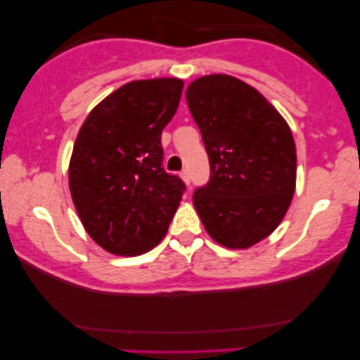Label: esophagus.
I'll return each instance as SVG.
<instances>
[{
  "mask_svg": "<svg viewBox=\"0 0 360 360\" xmlns=\"http://www.w3.org/2000/svg\"><path fill=\"white\" fill-rule=\"evenodd\" d=\"M180 176H181V180H184L186 185H190V172L188 170L180 172Z\"/></svg>",
  "mask_w": 360,
  "mask_h": 360,
  "instance_id": "34e87169",
  "label": "esophagus"
}]
</instances>
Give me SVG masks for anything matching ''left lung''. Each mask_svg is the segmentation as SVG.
I'll use <instances>...</instances> for the list:
<instances>
[{"label":"left lung","mask_w":360,"mask_h":360,"mask_svg":"<svg viewBox=\"0 0 360 360\" xmlns=\"http://www.w3.org/2000/svg\"><path fill=\"white\" fill-rule=\"evenodd\" d=\"M210 157L208 185L193 205L206 233L248 249L277 229L297 185V147L275 106L239 78L214 73L185 91Z\"/></svg>","instance_id":"8db88e82"}]
</instances>
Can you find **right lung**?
Instances as JSON below:
<instances>
[{"label": "right lung", "mask_w": 360, "mask_h": 360, "mask_svg": "<svg viewBox=\"0 0 360 360\" xmlns=\"http://www.w3.org/2000/svg\"><path fill=\"white\" fill-rule=\"evenodd\" d=\"M184 80L150 78L117 88L78 131L68 186L83 228L116 255H141L164 239L185 185L162 167L160 136Z\"/></svg>", "instance_id": "right-lung-1"}]
</instances>
